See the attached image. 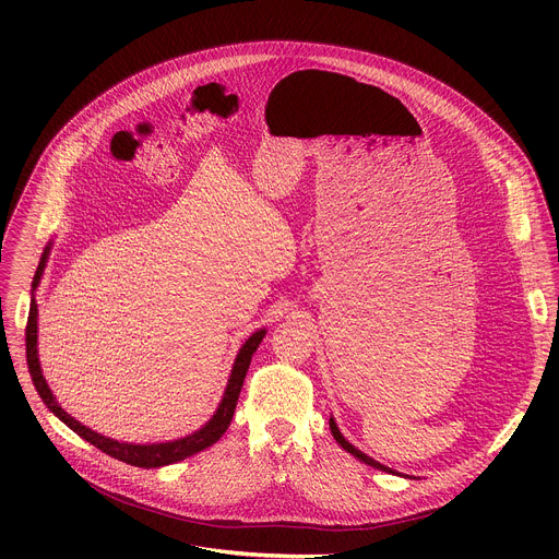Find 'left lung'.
<instances>
[{
  "instance_id": "left-lung-1",
  "label": "left lung",
  "mask_w": 559,
  "mask_h": 559,
  "mask_svg": "<svg viewBox=\"0 0 559 559\" xmlns=\"http://www.w3.org/2000/svg\"><path fill=\"white\" fill-rule=\"evenodd\" d=\"M330 429H332V433H334V438H336V442L347 451V453H352L354 457H358L360 462H365V464H369V466H373V468H380V471H389V473H393L389 466H384V464H380L378 460H373V457H369L367 453H362L360 449H356L343 433H341V429H338V425H336V420L334 418H330Z\"/></svg>"
}]
</instances>
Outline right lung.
I'll return each instance as SVG.
<instances>
[{
  "mask_svg": "<svg viewBox=\"0 0 559 559\" xmlns=\"http://www.w3.org/2000/svg\"><path fill=\"white\" fill-rule=\"evenodd\" d=\"M50 246L48 243L44 248V254H41V261L37 265V272H35V278H33V289H31V313H28V325H26V360H28V371H31V378H33V384L39 393V397L44 401V405L63 423L68 425L76 436H82L84 440H88L91 444H95L97 449H102L104 453L126 462V464H132V466H143V468H156V466H166V464H175V462H181L207 447H212L214 442H218V438L227 431L229 423H231V416H234V409H236V403H238V393H241V386H243V380H246V373L250 369V362H252V354L259 349L261 341L265 338L267 330H259L254 332L246 343L243 347L238 349L236 354V360L231 365V373L227 378V386H225V393L221 397L218 403V409L214 412V416L201 427L197 429L194 433L186 436V438H179V440H170V442H152V444H134V442H119V440H112V438H106L97 431H93L91 427L82 425L79 420H74L70 414H66L61 409V405L57 403V397L52 395L44 373H41V365H39V354H37V300H35V292L39 287V281L44 276V267L48 263V254H50Z\"/></svg>",
  "mask_w": 559,
  "mask_h": 559,
  "instance_id": "right-lung-1",
  "label": "right lung"
}]
</instances>
